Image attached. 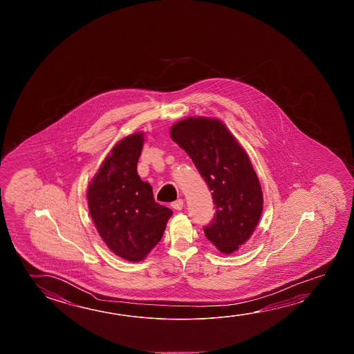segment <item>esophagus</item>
I'll return each mask as SVG.
<instances>
[{
  "mask_svg": "<svg viewBox=\"0 0 354 354\" xmlns=\"http://www.w3.org/2000/svg\"><path fill=\"white\" fill-rule=\"evenodd\" d=\"M171 207L174 209H181L184 207V200L183 198H178L174 203H171Z\"/></svg>",
  "mask_w": 354,
  "mask_h": 354,
  "instance_id": "1",
  "label": "esophagus"
}]
</instances>
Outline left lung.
<instances>
[{
    "instance_id": "1",
    "label": "left lung",
    "mask_w": 354,
    "mask_h": 354,
    "mask_svg": "<svg viewBox=\"0 0 354 354\" xmlns=\"http://www.w3.org/2000/svg\"><path fill=\"white\" fill-rule=\"evenodd\" d=\"M170 134L212 192L216 212L203 226L205 236L231 254L250 237L263 209L261 183L250 158L218 120L189 117L174 124Z\"/></svg>"
}]
</instances>
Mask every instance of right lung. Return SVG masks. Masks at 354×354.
<instances>
[{"mask_svg":"<svg viewBox=\"0 0 354 354\" xmlns=\"http://www.w3.org/2000/svg\"><path fill=\"white\" fill-rule=\"evenodd\" d=\"M142 147L140 133L117 143L87 192L90 214L100 236L115 254L129 261L145 259L162 239L173 214L156 203L151 186L137 173Z\"/></svg>","mask_w":354,"mask_h":354,"instance_id":"1","label":"right lung"}]
</instances>
